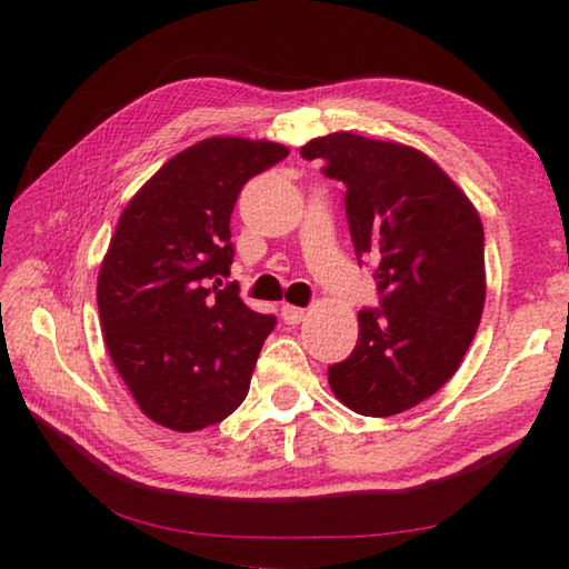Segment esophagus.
<instances>
[{
	"instance_id": "esophagus-1",
	"label": "esophagus",
	"mask_w": 569,
	"mask_h": 569,
	"mask_svg": "<svg viewBox=\"0 0 569 569\" xmlns=\"http://www.w3.org/2000/svg\"><path fill=\"white\" fill-rule=\"evenodd\" d=\"M281 319H283L286 323H301V321L306 319V311H303V308H298V306L283 303V306H281Z\"/></svg>"
}]
</instances>
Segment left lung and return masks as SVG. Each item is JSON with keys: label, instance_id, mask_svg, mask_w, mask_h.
Returning <instances> with one entry per match:
<instances>
[{"label": "left lung", "instance_id": "1", "mask_svg": "<svg viewBox=\"0 0 569 569\" xmlns=\"http://www.w3.org/2000/svg\"><path fill=\"white\" fill-rule=\"evenodd\" d=\"M306 160L346 186L353 250L377 266L381 311H359L351 356L329 387L363 417L413 409L455 377L485 311V228L455 180L401 142L331 132Z\"/></svg>", "mask_w": 569, "mask_h": 569}]
</instances>
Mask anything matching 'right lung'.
<instances>
[{"mask_svg": "<svg viewBox=\"0 0 569 569\" xmlns=\"http://www.w3.org/2000/svg\"><path fill=\"white\" fill-rule=\"evenodd\" d=\"M286 156L271 140H200L120 213L98 276L102 339L134 403L160 427L206 429L246 399L276 319L250 311L236 283L208 289L207 278L220 286L230 273L240 188Z\"/></svg>", "mask_w": 569, "mask_h": 569, "instance_id": "add662e5", "label": "right lung"}]
</instances>
